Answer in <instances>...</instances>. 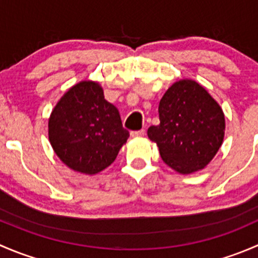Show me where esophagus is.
<instances>
[{
    "label": "esophagus",
    "mask_w": 258,
    "mask_h": 258,
    "mask_svg": "<svg viewBox=\"0 0 258 258\" xmlns=\"http://www.w3.org/2000/svg\"><path fill=\"white\" fill-rule=\"evenodd\" d=\"M145 135V130H140V131H132L131 136L132 137H141Z\"/></svg>",
    "instance_id": "obj_1"
}]
</instances>
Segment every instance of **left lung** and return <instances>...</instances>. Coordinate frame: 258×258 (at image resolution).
<instances>
[{"mask_svg": "<svg viewBox=\"0 0 258 258\" xmlns=\"http://www.w3.org/2000/svg\"><path fill=\"white\" fill-rule=\"evenodd\" d=\"M158 114L160 124L147 135L163 162L182 175L206 167L225 136V114L210 93L196 81H177L161 98Z\"/></svg>", "mask_w": 258, "mask_h": 258, "instance_id": "left-lung-1", "label": "left lung"}]
</instances>
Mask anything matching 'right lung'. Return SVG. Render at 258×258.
Listing matches in <instances>:
<instances>
[{
    "label": "right lung",
    "instance_id": "1",
    "mask_svg": "<svg viewBox=\"0 0 258 258\" xmlns=\"http://www.w3.org/2000/svg\"><path fill=\"white\" fill-rule=\"evenodd\" d=\"M128 137L118 110L92 81L70 88L48 119V139L56 155L71 170L86 175L108 167Z\"/></svg>",
    "mask_w": 258,
    "mask_h": 258
}]
</instances>
